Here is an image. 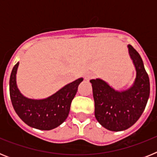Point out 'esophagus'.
Wrapping results in <instances>:
<instances>
[{"instance_id": "1", "label": "esophagus", "mask_w": 157, "mask_h": 157, "mask_svg": "<svg viewBox=\"0 0 157 157\" xmlns=\"http://www.w3.org/2000/svg\"><path fill=\"white\" fill-rule=\"evenodd\" d=\"M93 78H94V75H93L92 73H87L85 75V80L89 81V80H90Z\"/></svg>"}]
</instances>
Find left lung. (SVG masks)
<instances>
[{
    "label": "left lung",
    "mask_w": 157,
    "mask_h": 157,
    "mask_svg": "<svg viewBox=\"0 0 157 157\" xmlns=\"http://www.w3.org/2000/svg\"><path fill=\"white\" fill-rule=\"evenodd\" d=\"M136 71L134 82L127 90H117L100 78L91 79L95 117L102 127L111 131L130 128L141 117L150 94L149 75L139 53L127 45Z\"/></svg>",
    "instance_id": "1"
}]
</instances>
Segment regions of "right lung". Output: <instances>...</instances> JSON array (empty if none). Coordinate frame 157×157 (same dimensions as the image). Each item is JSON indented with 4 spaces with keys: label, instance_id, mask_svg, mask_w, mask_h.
I'll return each instance as SVG.
<instances>
[{
    "label": "right lung",
    "instance_id": "add662e5",
    "mask_svg": "<svg viewBox=\"0 0 157 157\" xmlns=\"http://www.w3.org/2000/svg\"><path fill=\"white\" fill-rule=\"evenodd\" d=\"M19 64L18 62L14 66L9 80L11 101L16 114L29 127L38 130H50L61 125L68 116L71 101L83 78L67 84L48 98L32 99L25 97L18 88Z\"/></svg>",
    "mask_w": 157,
    "mask_h": 157
}]
</instances>
